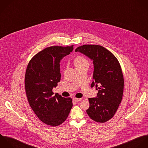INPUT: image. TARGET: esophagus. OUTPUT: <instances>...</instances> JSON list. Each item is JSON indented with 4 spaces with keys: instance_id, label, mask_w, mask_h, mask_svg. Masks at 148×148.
Instances as JSON below:
<instances>
[{
    "instance_id": "esophagus-1",
    "label": "esophagus",
    "mask_w": 148,
    "mask_h": 148,
    "mask_svg": "<svg viewBox=\"0 0 148 148\" xmlns=\"http://www.w3.org/2000/svg\"><path fill=\"white\" fill-rule=\"evenodd\" d=\"M73 100L75 102H79L80 101L82 100V99L81 98H76V97H74L73 98Z\"/></svg>"
}]
</instances>
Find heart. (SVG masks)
<instances>
[{
  "mask_svg": "<svg viewBox=\"0 0 148 148\" xmlns=\"http://www.w3.org/2000/svg\"><path fill=\"white\" fill-rule=\"evenodd\" d=\"M74 64H75L76 68L81 67L83 65H85V64L88 65L89 64L88 60L85 58H84V57H82L81 56H78L76 57L74 60Z\"/></svg>",
  "mask_w": 148,
  "mask_h": 148,
  "instance_id": "1",
  "label": "heart"
}]
</instances>
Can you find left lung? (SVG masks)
I'll list each match as a JSON object with an SVG mask.
<instances>
[{
	"label": "left lung",
	"instance_id": "obj_1",
	"mask_svg": "<svg viewBox=\"0 0 148 148\" xmlns=\"http://www.w3.org/2000/svg\"><path fill=\"white\" fill-rule=\"evenodd\" d=\"M93 60L94 71L91 87L97 88L96 98H89L90 106L86 110L94 121L104 123L115 114L121 104L124 89V78L120 63L107 49L99 45L86 44L75 50Z\"/></svg>",
	"mask_w": 148,
	"mask_h": 148
}]
</instances>
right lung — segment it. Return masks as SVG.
Listing matches in <instances>:
<instances>
[{"label": "right lung", "mask_w": 148, "mask_h": 148, "mask_svg": "<svg viewBox=\"0 0 148 148\" xmlns=\"http://www.w3.org/2000/svg\"><path fill=\"white\" fill-rule=\"evenodd\" d=\"M73 46L47 47L36 53L26 68L25 87L29 105L41 122L53 127L66 121L73 107L71 98L54 96L52 89L60 81V62Z\"/></svg>", "instance_id": "obj_1"}]
</instances>
